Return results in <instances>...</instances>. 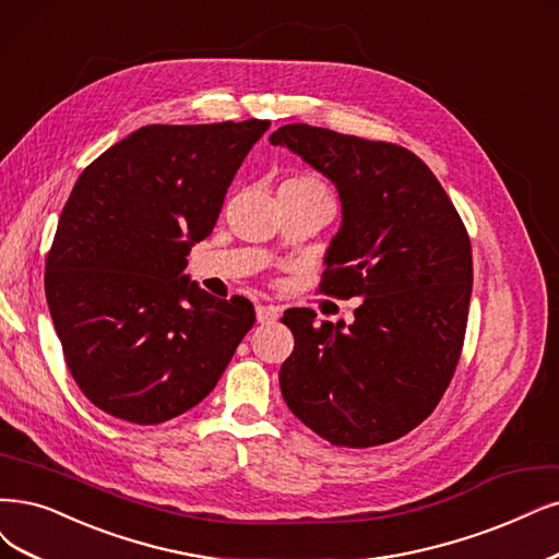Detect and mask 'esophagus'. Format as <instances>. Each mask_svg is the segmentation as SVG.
<instances>
[{"mask_svg": "<svg viewBox=\"0 0 559 559\" xmlns=\"http://www.w3.org/2000/svg\"><path fill=\"white\" fill-rule=\"evenodd\" d=\"M255 316L260 324H274L281 318V308L278 306H255Z\"/></svg>", "mask_w": 559, "mask_h": 559, "instance_id": "esophagus-1", "label": "esophagus"}]
</instances>
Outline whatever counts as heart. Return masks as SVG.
Masks as SVG:
<instances>
[{
    "mask_svg": "<svg viewBox=\"0 0 559 559\" xmlns=\"http://www.w3.org/2000/svg\"><path fill=\"white\" fill-rule=\"evenodd\" d=\"M295 183H304V186H318V189H322V186L316 181V179H308V177H301V179H290Z\"/></svg>",
    "mask_w": 559,
    "mask_h": 559,
    "instance_id": "b5f03b06",
    "label": "heart"
}]
</instances>
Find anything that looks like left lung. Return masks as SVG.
<instances>
[{
    "label": "left lung",
    "mask_w": 559,
    "mask_h": 559,
    "mask_svg": "<svg viewBox=\"0 0 559 559\" xmlns=\"http://www.w3.org/2000/svg\"><path fill=\"white\" fill-rule=\"evenodd\" d=\"M332 179L343 225L329 243L320 293L364 297L355 322H316L290 308L295 349L281 394L313 432L366 449L417 428L461 359L472 246L428 165L391 142L287 123L269 138Z\"/></svg>",
    "instance_id": "8db88e82"
}]
</instances>
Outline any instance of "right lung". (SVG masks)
Segmentation results:
<instances>
[{
  "label": "right lung",
  "mask_w": 559,
  "mask_h": 559,
  "mask_svg": "<svg viewBox=\"0 0 559 559\" xmlns=\"http://www.w3.org/2000/svg\"><path fill=\"white\" fill-rule=\"evenodd\" d=\"M266 119L150 123L78 177L46 260V297L75 384L108 415L154 426L216 386L255 322L181 272L210 237Z\"/></svg>",
  "instance_id": "1"
}]
</instances>
